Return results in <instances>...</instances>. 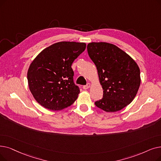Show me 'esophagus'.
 <instances>
[{
  "mask_svg": "<svg viewBox=\"0 0 161 161\" xmlns=\"http://www.w3.org/2000/svg\"><path fill=\"white\" fill-rule=\"evenodd\" d=\"M90 86H91V84L88 83H87V85L83 86V89H89L90 87Z\"/></svg>",
  "mask_w": 161,
  "mask_h": 161,
  "instance_id": "obj_1",
  "label": "esophagus"
}]
</instances>
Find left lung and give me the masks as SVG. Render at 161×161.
<instances>
[{
	"label": "left lung",
	"instance_id": "obj_1",
	"mask_svg": "<svg viewBox=\"0 0 161 161\" xmlns=\"http://www.w3.org/2000/svg\"><path fill=\"white\" fill-rule=\"evenodd\" d=\"M87 48L104 90L103 98L95 104L106 112L120 110L134 99L140 86L137 64L128 54L113 44L90 43Z\"/></svg>",
	"mask_w": 161,
	"mask_h": 161
}]
</instances>
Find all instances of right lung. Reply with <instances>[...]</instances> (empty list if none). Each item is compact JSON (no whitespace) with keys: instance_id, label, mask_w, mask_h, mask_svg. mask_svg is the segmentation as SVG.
Returning a JSON list of instances; mask_svg holds the SVG:
<instances>
[{"instance_id":"1","label":"right lung","mask_w":161,"mask_h":161,"mask_svg":"<svg viewBox=\"0 0 161 161\" xmlns=\"http://www.w3.org/2000/svg\"><path fill=\"white\" fill-rule=\"evenodd\" d=\"M86 44L62 41L42 51L27 72L30 92L46 108L58 110L72 105L80 93L74 82L72 64L85 51Z\"/></svg>"}]
</instances>
